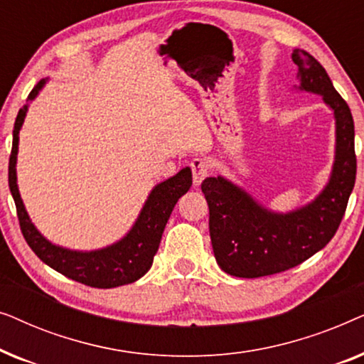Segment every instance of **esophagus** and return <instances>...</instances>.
I'll return each mask as SVG.
<instances>
[{"instance_id": "1", "label": "esophagus", "mask_w": 364, "mask_h": 364, "mask_svg": "<svg viewBox=\"0 0 364 364\" xmlns=\"http://www.w3.org/2000/svg\"><path fill=\"white\" fill-rule=\"evenodd\" d=\"M191 168H192L193 186H200L203 178L208 176V168H210V166H208V162L205 161V159L197 157L191 162Z\"/></svg>"}]
</instances>
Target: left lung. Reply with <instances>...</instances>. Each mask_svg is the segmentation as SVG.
Wrapping results in <instances>:
<instances>
[{
	"mask_svg": "<svg viewBox=\"0 0 364 364\" xmlns=\"http://www.w3.org/2000/svg\"><path fill=\"white\" fill-rule=\"evenodd\" d=\"M300 91L323 96L335 112L336 152L330 182L308 205L277 213L223 177H207L208 228L218 267L228 275L258 278L300 265L335 237L356 181L355 122L325 68L303 49L291 54Z\"/></svg>",
	"mask_w": 364,
	"mask_h": 364,
	"instance_id": "obj_1",
	"label": "left lung"
}]
</instances>
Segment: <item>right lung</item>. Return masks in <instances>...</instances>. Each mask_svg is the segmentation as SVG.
Instances as JSON below:
<instances>
[{"label":"right lung","mask_w":364,"mask_h":364,"mask_svg":"<svg viewBox=\"0 0 364 364\" xmlns=\"http://www.w3.org/2000/svg\"><path fill=\"white\" fill-rule=\"evenodd\" d=\"M44 84H46V79H43L34 86L28 96L29 101H33L38 96ZM26 111L28 106L19 109L16 121H14L13 147L8 167L9 191H11L14 203H16L18 220L24 240L39 257V260H43L56 272L63 273L64 277L84 283L87 287L114 288L139 280L152 267L154 255L157 253L164 228H166V223L177 200L192 186L191 168H182L176 176L157 183L152 188L146 203H144L141 215H139L134 227L122 240L114 243V245L101 248V250H68V248L54 245L38 232V228L29 220L21 196H19L16 183L18 136L24 117H26Z\"/></svg>","instance_id":"1"}]
</instances>
